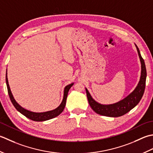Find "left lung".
I'll use <instances>...</instances> for the list:
<instances>
[{
	"mask_svg": "<svg viewBox=\"0 0 153 153\" xmlns=\"http://www.w3.org/2000/svg\"><path fill=\"white\" fill-rule=\"evenodd\" d=\"M135 45L138 53L140 62H141V76H140L139 82L132 92H131L128 96H127L123 100L116 103H114V104H102L96 102L90 95L88 89L85 88L89 104L96 114L111 117H120L127 114L131 110H132L133 108H135L142 98L145 88L146 71L145 61L142 58L141 53H140L138 47L137 46L136 44H135Z\"/></svg>",
	"mask_w": 153,
	"mask_h": 153,
	"instance_id": "left-lung-1",
	"label": "left lung"
}]
</instances>
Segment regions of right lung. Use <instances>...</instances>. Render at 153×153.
<instances>
[{"mask_svg":"<svg viewBox=\"0 0 153 153\" xmlns=\"http://www.w3.org/2000/svg\"><path fill=\"white\" fill-rule=\"evenodd\" d=\"M6 83H7L9 97H10V100L12 103V104L14 105L15 108L20 113L24 115V116L29 118L30 120H32L35 121H43L49 120L58 116L59 115H60L62 112H63L65 105H66L67 98L68 92L69 91V89L71 88V86L74 85V82H72L65 87L64 91H63V100H62L61 104L59 105L57 108H55L53 110L45 111V112H33V111H31L30 110H27L26 109L22 108L16 101L13 95H12L10 86H9V84H8V76H7V73H6Z\"/></svg>","mask_w":153,"mask_h":153,"instance_id":"right-lung-1","label":"right lung"}]
</instances>
